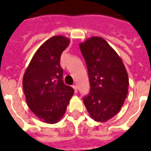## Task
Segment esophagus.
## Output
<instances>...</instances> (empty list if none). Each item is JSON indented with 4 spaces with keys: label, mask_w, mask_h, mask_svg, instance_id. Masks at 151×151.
Here are the masks:
<instances>
[{
    "label": "esophagus",
    "mask_w": 151,
    "mask_h": 151,
    "mask_svg": "<svg viewBox=\"0 0 151 151\" xmlns=\"http://www.w3.org/2000/svg\"><path fill=\"white\" fill-rule=\"evenodd\" d=\"M73 88L74 90V92H75V93L78 92V86H73Z\"/></svg>",
    "instance_id": "esophagus-1"
}]
</instances>
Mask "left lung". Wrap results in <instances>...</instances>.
Segmentation results:
<instances>
[{"mask_svg": "<svg viewBox=\"0 0 151 151\" xmlns=\"http://www.w3.org/2000/svg\"><path fill=\"white\" fill-rule=\"evenodd\" d=\"M88 69L91 92L83 102L90 116L105 122L115 116L128 95L129 76L116 52L101 37L93 36L80 43Z\"/></svg>", "mask_w": 151, "mask_h": 151, "instance_id": "8db88e82", "label": "left lung"}]
</instances>
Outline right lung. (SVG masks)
Returning <instances> with one entry per match:
<instances>
[{"instance_id": "right-lung-1", "label": "right lung", "mask_w": 151, "mask_h": 151, "mask_svg": "<svg viewBox=\"0 0 151 151\" xmlns=\"http://www.w3.org/2000/svg\"><path fill=\"white\" fill-rule=\"evenodd\" d=\"M70 40L55 35L35 52L25 71L22 86L31 111L47 124L57 123L65 115L74 90L63 82L60 56Z\"/></svg>"}]
</instances>
